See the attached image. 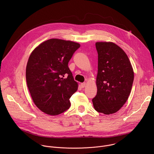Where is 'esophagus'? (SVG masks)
Listing matches in <instances>:
<instances>
[{"instance_id": "1", "label": "esophagus", "mask_w": 154, "mask_h": 154, "mask_svg": "<svg viewBox=\"0 0 154 154\" xmlns=\"http://www.w3.org/2000/svg\"><path fill=\"white\" fill-rule=\"evenodd\" d=\"M85 86H86V83H85V82H83V83H81V86H82V88H84Z\"/></svg>"}]
</instances>
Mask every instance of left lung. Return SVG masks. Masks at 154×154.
<instances>
[{"label": "left lung", "mask_w": 154, "mask_h": 154, "mask_svg": "<svg viewBox=\"0 0 154 154\" xmlns=\"http://www.w3.org/2000/svg\"><path fill=\"white\" fill-rule=\"evenodd\" d=\"M97 91L92 99L99 113H116L126 102L132 87L134 73L125 52L112 42H97Z\"/></svg>", "instance_id": "left-lung-1"}]
</instances>
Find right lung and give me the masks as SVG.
I'll list each match as a JSON object with an SVG mask.
<instances>
[{"instance_id":"obj_1","label":"right lung","mask_w":154,"mask_h":154,"mask_svg":"<svg viewBox=\"0 0 154 154\" xmlns=\"http://www.w3.org/2000/svg\"><path fill=\"white\" fill-rule=\"evenodd\" d=\"M79 43L50 39L32 52L26 67V81L36 106L48 115H57L68 109L70 97L77 90L68 67Z\"/></svg>"}]
</instances>
